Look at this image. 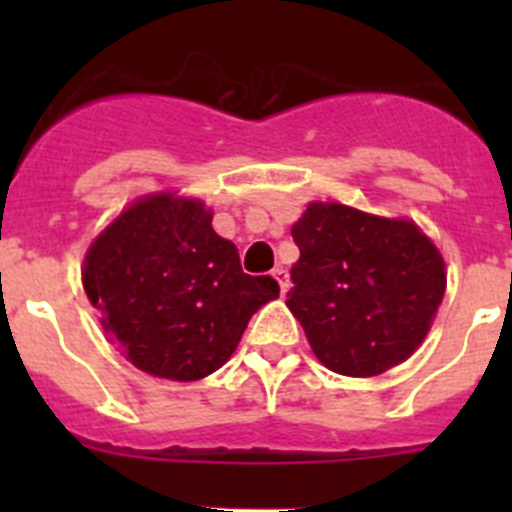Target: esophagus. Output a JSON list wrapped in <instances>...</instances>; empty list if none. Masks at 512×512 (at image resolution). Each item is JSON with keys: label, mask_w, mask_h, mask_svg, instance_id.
<instances>
[{"label": "esophagus", "mask_w": 512, "mask_h": 512, "mask_svg": "<svg viewBox=\"0 0 512 512\" xmlns=\"http://www.w3.org/2000/svg\"><path fill=\"white\" fill-rule=\"evenodd\" d=\"M271 277L277 279L279 289H282V295H284V292H287V289H289V271L284 269V266H277V269L271 271Z\"/></svg>", "instance_id": "34e87169"}]
</instances>
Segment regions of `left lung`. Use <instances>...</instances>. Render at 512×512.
Here are the masks:
<instances>
[{
	"label": "left lung",
	"instance_id": "8db88e82",
	"mask_svg": "<svg viewBox=\"0 0 512 512\" xmlns=\"http://www.w3.org/2000/svg\"><path fill=\"white\" fill-rule=\"evenodd\" d=\"M287 307L312 354L343 377H377L415 354L446 292L436 243L410 217L310 202L292 225Z\"/></svg>",
	"mask_w": 512,
	"mask_h": 512
}]
</instances>
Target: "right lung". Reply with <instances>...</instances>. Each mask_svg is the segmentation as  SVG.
<instances>
[{
	"instance_id": "obj_1",
	"label": "right lung",
	"mask_w": 512,
	"mask_h": 512,
	"mask_svg": "<svg viewBox=\"0 0 512 512\" xmlns=\"http://www.w3.org/2000/svg\"><path fill=\"white\" fill-rule=\"evenodd\" d=\"M81 284L107 341L140 372L171 382L217 372L253 312L279 297L271 277L243 274L210 207L171 189L143 194L94 235Z\"/></svg>"
}]
</instances>
